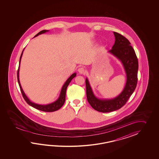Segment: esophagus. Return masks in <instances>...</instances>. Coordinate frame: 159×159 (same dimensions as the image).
Here are the masks:
<instances>
[{
  "mask_svg": "<svg viewBox=\"0 0 159 159\" xmlns=\"http://www.w3.org/2000/svg\"><path fill=\"white\" fill-rule=\"evenodd\" d=\"M78 71L80 73V74H81V75H84V73H86V70L83 67L79 68L78 69Z\"/></svg>",
  "mask_w": 159,
  "mask_h": 159,
  "instance_id": "esophagus-1",
  "label": "esophagus"
}]
</instances>
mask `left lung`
<instances>
[{
    "label": "left lung",
    "mask_w": 159,
    "mask_h": 159,
    "mask_svg": "<svg viewBox=\"0 0 159 159\" xmlns=\"http://www.w3.org/2000/svg\"><path fill=\"white\" fill-rule=\"evenodd\" d=\"M114 45L109 52L122 61L127 75V82L122 93L111 99H99L95 97L88 78H86L88 101L95 110L109 112L117 110L125 105L136 89L138 82V60L135 51L128 39L119 33L114 32Z\"/></svg>",
    "instance_id": "obj_1"
}]
</instances>
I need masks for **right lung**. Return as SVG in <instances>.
Wrapping results in <instances>:
<instances>
[{"mask_svg": "<svg viewBox=\"0 0 159 159\" xmlns=\"http://www.w3.org/2000/svg\"><path fill=\"white\" fill-rule=\"evenodd\" d=\"M48 31H49V30H41L40 32H39L35 36H37L40 34H44V33H45L46 32H48ZM35 36H34V37H35ZM23 51H24V50H23ZM23 51L22 52L21 54L20 57L19 66V68H18V70H17V77L18 84H19V87H20V89L21 93L22 95H23V98H24V100L25 101V102H27L28 105H30V106L33 107L34 108H36L37 110L43 111L53 112L55 111H57L58 110H59V109L61 108V107L64 105V104L65 101V96H66V89L68 88V85H69V84H70V82L71 80H72V79L73 78H75V77L76 76V73H73V75H71V76H70L69 78H68V80H67V81L65 82V84H64V86H62V89H61V93H60V97H59V98H58V99L56 101L52 103H51V104L47 105H38V104L34 103L33 102H32L30 101V99L27 98V96L25 95V93H24V91H23V89H22V88H21V86L20 83V81H19V67H20L21 58V56H22Z\"/></svg>", "mask_w": 159, "mask_h": 159, "instance_id": "1", "label": "right lung"}]
</instances>
